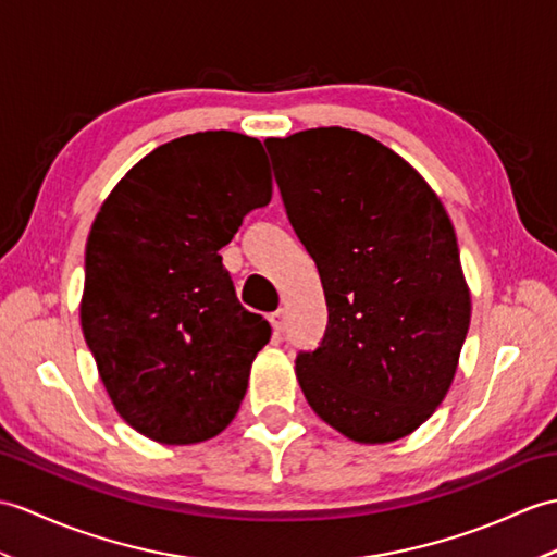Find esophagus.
<instances>
[{
  "label": "esophagus",
  "mask_w": 557,
  "mask_h": 557,
  "mask_svg": "<svg viewBox=\"0 0 557 557\" xmlns=\"http://www.w3.org/2000/svg\"><path fill=\"white\" fill-rule=\"evenodd\" d=\"M270 325H273L275 334L280 337V334L284 332V327H287V313H284V310H275V313L270 315Z\"/></svg>",
  "instance_id": "1"
}]
</instances>
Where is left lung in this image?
<instances>
[{"label":"left lung","instance_id":"8db88e82","mask_svg":"<svg viewBox=\"0 0 557 557\" xmlns=\"http://www.w3.org/2000/svg\"><path fill=\"white\" fill-rule=\"evenodd\" d=\"M265 147L330 313L320 346L296 356L308 406L358 444L404 438L448 394L470 327L444 203L408 161L358 131L313 127Z\"/></svg>","mask_w":557,"mask_h":557}]
</instances>
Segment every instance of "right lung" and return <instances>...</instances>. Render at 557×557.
Returning a JSON list of instances; mask_svg holds the SVG:
<instances>
[{"label":"right lung","mask_w":557,"mask_h":557,"mask_svg":"<svg viewBox=\"0 0 557 557\" xmlns=\"http://www.w3.org/2000/svg\"><path fill=\"white\" fill-rule=\"evenodd\" d=\"M270 197L261 141L209 131L147 153L101 203L81 325L113 408L153 442L199 444L237 416L270 325L218 251Z\"/></svg>","instance_id":"add662e5"}]
</instances>
